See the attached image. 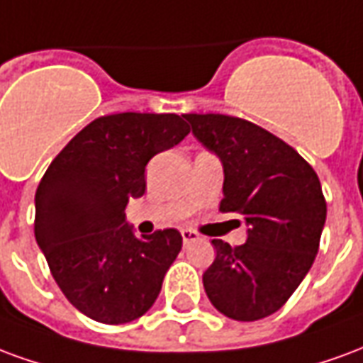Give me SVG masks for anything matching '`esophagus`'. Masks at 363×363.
<instances>
[{"instance_id": "esophagus-1", "label": "esophagus", "mask_w": 363, "mask_h": 363, "mask_svg": "<svg viewBox=\"0 0 363 363\" xmlns=\"http://www.w3.org/2000/svg\"><path fill=\"white\" fill-rule=\"evenodd\" d=\"M181 235H182V243H184V247H189L190 243H196V241H200V235H198L196 231H192V229H182Z\"/></svg>"}]
</instances>
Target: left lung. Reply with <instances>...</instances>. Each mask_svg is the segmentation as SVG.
<instances>
[{
  "instance_id": "left-lung-1",
  "label": "left lung",
  "mask_w": 363,
  "mask_h": 363,
  "mask_svg": "<svg viewBox=\"0 0 363 363\" xmlns=\"http://www.w3.org/2000/svg\"><path fill=\"white\" fill-rule=\"evenodd\" d=\"M223 167L221 212L243 216L247 243L213 239L202 276L208 299L235 320H259L286 303L319 251L327 202L317 173L294 147L249 120L184 114Z\"/></svg>"
}]
</instances>
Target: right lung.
<instances>
[{
	"label": "right lung",
	"mask_w": 363,
	"mask_h": 363,
	"mask_svg": "<svg viewBox=\"0 0 363 363\" xmlns=\"http://www.w3.org/2000/svg\"><path fill=\"white\" fill-rule=\"evenodd\" d=\"M179 114L120 112L83 128L46 169L35 237L67 301L89 319L124 325L155 303L181 252L177 229L135 237L126 210L145 192V165L189 134Z\"/></svg>",
	"instance_id": "1"
}]
</instances>
